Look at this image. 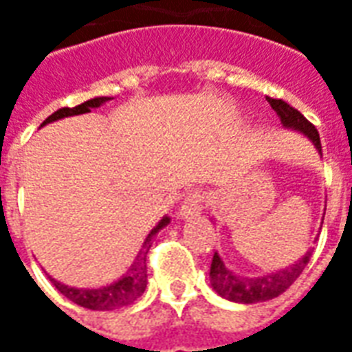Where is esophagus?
Segmentation results:
<instances>
[{
  "label": "esophagus",
  "instance_id": "esophagus-1",
  "mask_svg": "<svg viewBox=\"0 0 352 352\" xmlns=\"http://www.w3.org/2000/svg\"><path fill=\"white\" fill-rule=\"evenodd\" d=\"M201 209H204V196L199 192H192L184 198L183 206L179 209L177 217L183 219V221H188V219H194V217H199L201 214Z\"/></svg>",
  "mask_w": 352,
  "mask_h": 352
}]
</instances>
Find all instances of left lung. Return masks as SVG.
<instances>
[{
  "label": "left lung",
  "mask_w": 352,
  "mask_h": 352,
  "mask_svg": "<svg viewBox=\"0 0 352 352\" xmlns=\"http://www.w3.org/2000/svg\"><path fill=\"white\" fill-rule=\"evenodd\" d=\"M272 109L279 115L280 124L287 128V130H294L303 133L305 138L309 139L311 143L315 145L318 154H322V146H320V138H318L317 128L305 118V116L298 111V109L290 107L287 101L283 100H273L267 98ZM324 219V217H322ZM311 256V249L302 258L294 262V264L287 265L283 270L277 272L264 273L258 277H245V275H237L226 264L222 262L219 256V252H214L213 262H211V287L219 296L226 298L230 302L236 303H258V302H267L273 300L279 294H283L292 283H294L300 273L303 272V267L307 265Z\"/></svg>",
  "instance_id": "obj_1"
}]
</instances>
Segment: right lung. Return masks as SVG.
<instances>
[{
	"label": "right lung",
	"mask_w": 352,
	"mask_h": 352,
	"mask_svg": "<svg viewBox=\"0 0 352 352\" xmlns=\"http://www.w3.org/2000/svg\"><path fill=\"white\" fill-rule=\"evenodd\" d=\"M113 98L109 96H100V98H92V100L85 101L80 103L77 107H62L58 109L56 113H52L49 118H45V122L41 124L47 126L50 122H56L60 118H67V116H75V115H85V113H90L92 109L101 107L103 103H107ZM169 217H162V221L154 226L148 236L145 237V241L141 245L139 249L138 256L135 260L131 262V265L128 267V272L124 273L120 279L113 280L109 285H103L100 288H75V287H67L64 283L60 280L52 279V285L62 292V294L72 300L73 303H77L80 307H87V309L92 311H109V309H116V307H124V305H130L138 300L139 296L145 292L146 288V252L151 249L153 245L154 236L160 232L162 228H166L169 224Z\"/></svg>",
	"instance_id": "obj_1"
}]
</instances>
